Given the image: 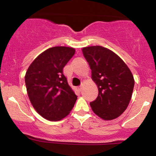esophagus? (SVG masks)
Listing matches in <instances>:
<instances>
[{
    "label": "esophagus",
    "mask_w": 156,
    "mask_h": 156,
    "mask_svg": "<svg viewBox=\"0 0 156 156\" xmlns=\"http://www.w3.org/2000/svg\"><path fill=\"white\" fill-rule=\"evenodd\" d=\"M82 88V86H80V87H76V90H79V91H81Z\"/></svg>",
    "instance_id": "obj_1"
}]
</instances>
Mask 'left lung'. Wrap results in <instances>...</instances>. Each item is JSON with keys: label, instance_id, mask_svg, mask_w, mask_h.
<instances>
[{"label": "left lung", "instance_id": "1", "mask_svg": "<svg viewBox=\"0 0 156 156\" xmlns=\"http://www.w3.org/2000/svg\"><path fill=\"white\" fill-rule=\"evenodd\" d=\"M82 53L98 89L96 99L90 103L92 110L104 120L118 118L127 109L132 96V73L118 55L101 46L84 47Z\"/></svg>", "mask_w": 156, "mask_h": 156}]
</instances>
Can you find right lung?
I'll return each instance as SVG.
<instances>
[{
	"instance_id": "right-lung-1",
	"label": "right lung",
	"mask_w": 156,
	"mask_h": 156,
	"mask_svg": "<svg viewBox=\"0 0 156 156\" xmlns=\"http://www.w3.org/2000/svg\"><path fill=\"white\" fill-rule=\"evenodd\" d=\"M75 53L72 47H54L38 55L25 76L33 107L44 118L58 121L66 117L77 99L63 69Z\"/></svg>"
}]
</instances>
